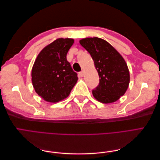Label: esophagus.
Here are the masks:
<instances>
[{"instance_id":"esophagus-1","label":"esophagus","mask_w":160,"mask_h":160,"mask_svg":"<svg viewBox=\"0 0 160 160\" xmlns=\"http://www.w3.org/2000/svg\"><path fill=\"white\" fill-rule=\"evenodd\" d=\"M79 75L80 77H83V75H84V72H83V71H81V72H79Z\"/></svg>"}]
</instances>
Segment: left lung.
Returning a JSON list of instances; mask_svg holds the SVG:
<instances>
[{
	"mask_svg": "<svg viewBox=\"0 0 160 160\" xmlns=\"http://www.w3.org/2000/svg\"><path fill=\"white\" fill-rule=\"evenodd\" d=\"M79 42L91 55L100 78L99 85L92 91L93 97L103 103L115 102L128 88L130 77L126 62L115 48L102 38H85Z\"/></svg>",
	"mask_w": 160,
	"mask_h": 160,
	"instance_id": "obj_1",
	"label": "left lung"
}]
</instances>
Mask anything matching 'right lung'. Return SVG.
I'll list each match as a JSON object with an SVG mask.
<instances>
[{
  "instance_id": "obj_1",
  "label": "right lung",
  "mask_w": 160,
  "mask_h": 160,
  "mask_svg": "<svg viewBox=\"0 0 160 160\" xmlns=\"http://www.w3.org/2000/svg\"><path fill=\"white\" fill-rule=\"evenodd\" d=\"M73 42L72 38H57L40 52L33 65V88L48 102L57 103L67 98L78 79L67 60Z\"/></svg>"
}]
</instances>
